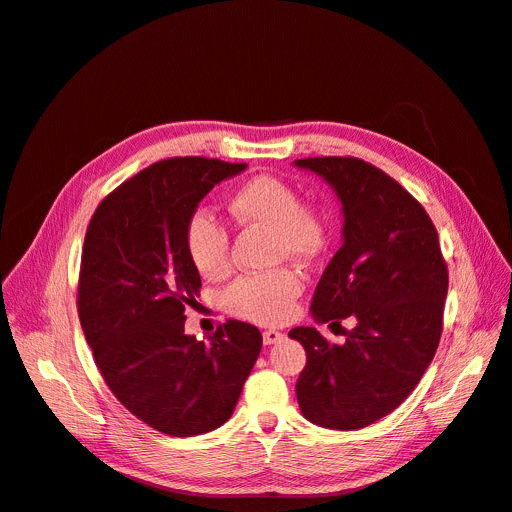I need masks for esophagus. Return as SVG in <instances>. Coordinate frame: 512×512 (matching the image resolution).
Segmentation results:
<instances>
[{"label": "esophagus", "mask_w": 512, "mask_h": 512, "mask_svg": "<svg viewBox=\"0 0 512 512\" xmlns=\"http://www.w3.org/2000/svg\"><path fill=\"white\" fill-rule=\"evenodd\" d=\"M285 336L281 334V332H277V330H267L262 334V340H264V344H277V342H281Z\"/></svg>", "instance_id": "obj_1"}]
</instances>
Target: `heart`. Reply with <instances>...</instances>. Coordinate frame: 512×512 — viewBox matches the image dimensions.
Wrapping results in <instances>:
<instances>
[{"label": "heart", "mask_w": 512, "mask_h": 512, "mask_svg": "<svg viewBox=\"0 0 512 512\" xmlns=\"http://www.w3.org/2000/svg\"><path fill=\"white\" fill-rule=\"evenodd\" d=\"M231 214L254 227L269 229L275 237V254L296 260L315 258L325 243L321 218L300 206L296 191L275 176H256L241 185L231 201ZM187 252L201 277L218 279L231 269L229 233L206 212L189 218L185 231ZM302 281L292 269L239 277L224 292L222 302L229 313L256 323H277L288 317Z\"/></svg>", "instance_id": "1"}]
</instances>
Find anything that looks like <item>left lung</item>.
<instances>
[{
    "label": "left lung",
    "instance_id": "obj_1",
    "mask_svg": "<svg viewBox=\"0 0 512 512\" xmlns=\"http://www.w3.org/2000/svg\"><path fill=\"white\" fill-rule=\"evenodd\" d=\"M342 206V245L311 302L319 323L353 317L342 344L315 327H294L306 351L296 382L300 412L334 431H357L407 399L441 338L447 267L439 237L420 203L372 163L355 157L296 159ZM330 323V325H332Z\"/></svg>",
    "mask_w": 512,
    "mask_h": 512
}]
</instances>
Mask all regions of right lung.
I'll list each match as a JSON object with an SVG mask.
<instances>
[{"mask_svg": "<svg viewBox=\"0 0 512 512\" xmlns=\"http://www.w3.org/2000/svg\"><path fill=\"white\" fill-rule=\"evenodd\" d=\"M248 163L172 157L119 185L96 208L81 254L77 313L119 403L172 437L227 422L262 349L258 327L220 325L210 344L185 334L199 271L185 231L199 201Z\"/></svg>", "mask_w": 512, "mask_h": 512, "instance_id": "obj_1", "label": "right lung"}]
</instances>
